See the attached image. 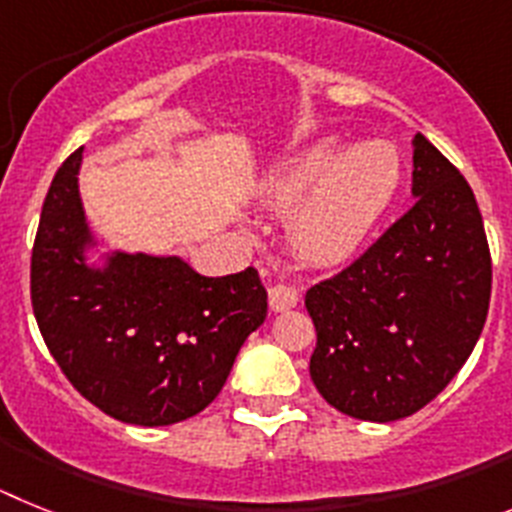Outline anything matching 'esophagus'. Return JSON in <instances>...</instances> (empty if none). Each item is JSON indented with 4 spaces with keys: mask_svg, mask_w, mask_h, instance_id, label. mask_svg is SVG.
I'll return each instance as SVG.
<instances>
[{
    "mask_svg": "<svg viewBox=\"0 0 512 512\" xmlns=\"http://www.w3.org/2000/svg\"><path fill=\"white\" fill-rule=\"evenodd\" d=\"M268 299L273 311H288L299 304V293H296L293 286H288V283H275V286L268 288Z\"/></svg>",
    "mask_w": 512,
    "mask_h": 512,
    "instance_id": "esophagus-1",
    "label": "esophagus"
}]
</instances>
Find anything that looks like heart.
Returning <instances> with one entry per match:
<instances>
[{
	"label": "heart",
	"mask_w": 512,
	"mask_h": 512,
	"mask_svg": "<svg viewBox=\"0 0 512 512\" xmlns=\"http://www.w3.org/2000/svg\"><path fill=\"white\" fill-rule=\"evenodd\" d=\"M402 185V159L386 141H363L340 154L327 139L299 151L262 190L288 213V242L311 265H337L361 250Z\"/></svg>",
	"instance_id": "b5f03b06"
}]
</instances>
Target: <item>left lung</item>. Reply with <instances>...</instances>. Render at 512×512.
Masks as SVG:
<instances>
[{
    "label": "left lung",
    "mask_w": 512,
    "mask_h": 512,
    "mask_svg": "<svg viewBox=\"0 0 512 512\" xmlns=\"http://www.w3.org/2000/svg\"><path fill=\"white\" fill-rule=\"evenodd\" d=\"M415 206L358 260L306 291L311 381L335 410L394 422L433 402L482 335L492 260L469 182L422 133Z\"/></svg>",
    "instance_id": "obj_1"
}]
</instances>
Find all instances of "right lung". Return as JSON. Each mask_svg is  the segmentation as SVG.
Listing matches in <instances>:
<instances>
[{
    "mask_svg": "<svg viewBox=\"0 0 512 512\" xmlns=\"http://www.w3.org/2000/svg\"><path fill=\"white\" fill-rule=\"evenodd\" d=\"M82 149L43 201L30 262L35 322L71 386L105 415L159 428L206 410L265 322L255 268L224 278L177 255L102 252L79 195Z\"/></svg>",
    "mask_w": 512,
    "mask_h": 512,
    "instance_id": "right-lung-1",
    "label": "right lung"
}]
</instances>
